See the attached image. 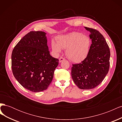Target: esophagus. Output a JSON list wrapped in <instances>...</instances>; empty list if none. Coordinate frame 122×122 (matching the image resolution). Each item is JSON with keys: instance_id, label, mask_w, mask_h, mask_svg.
I'll use <instances>...</instances> for the list:
<instances>
[{"instance_id": "34e87169", "label": "esophagus", "mask_w": 122, "mask_h": 122, "mask_svg": "<svg viewBox=\"0 0 122 122\" xmlns=\"http://www.w3.org/2000/svg\"><path fill=\"white\" fill-rule=\"evenodd\" d=\"M65 58L62 57H61L60 58V59H59V61H60V62H62L63 61H65Z\"/></svg>"}]
</instances>
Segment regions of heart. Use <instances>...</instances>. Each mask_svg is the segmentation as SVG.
Wrapping results in <instances>:
<instances>
[{
    "label": "heart",
    "instance_id": "b5f03b06",
    "mask_svg": "<svg viewBox=\"0 0 122 122\" xmlns=\"http://www.w3.org/2000/svg\"><path fill=\"white\" fill-rule=\"evenodd\" d=\"M57 43L51 42V48L56 53L66 49V55L69 60L74 62L83 61L88 56L92 45L89 36L79 32H72L67 35L59 36Z\"/></svg>",
    "mask_w": 122,
    "mask_h": 122
}]
</instances>
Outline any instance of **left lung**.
<instances>
[{"mask_svg":"<svg viewBox=\"0 0 122 122\" xmlns=\"http://www.w3.org/2000/svg\"><path fill=\"white\" fill-rule=\"evenodd\" d=\"M91 32L92 45L87 57L79 64H73V81L80 89L91 90L100 84L109 71L110 52L103 35L96 29L85 27Z\"/></svg>","mask_w":122,"mask_h":122,"instance_id":"8db88e82","label":"left lung"}]
</instances>
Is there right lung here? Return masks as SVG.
Instances as JSON below:
<instances>
[{
    "instance_id": "1",
    "label": "right lung",
    "mask_w": 122,
    "mask_h": 122,
    "mask_svg": "<svg viewBox=\"0 0 122 122\" xmlns=\"http://www.w3.org/2000/svg\"><path fill=\"white\" fill-rule=\"evenodd\" d=\"M46 35L44 31H31L12 51L13 75L22 86L32 92L47 89L59 63L50 54Z\"/></svg>"
}]
</instances>
